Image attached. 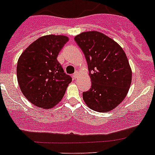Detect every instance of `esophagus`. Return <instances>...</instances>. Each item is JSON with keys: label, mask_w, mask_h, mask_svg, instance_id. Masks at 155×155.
Masks as SVG:
<instances>
[{"label": "esophagus", "mask_w": 155, "mask_h": 155, "mask_svg": "<svg viewBox=\"0 0 155 155\" xmlns=\"http://www.w3.org/2000/svg\"><path fill=\"white\" fill-rule=\"evenodd\" d=\"M73 76L75 78V79H76V78L78 77V72H76V73H75L74 74H73Z\"/></svg>", "instance_id": "34e87169"}]
</instances>
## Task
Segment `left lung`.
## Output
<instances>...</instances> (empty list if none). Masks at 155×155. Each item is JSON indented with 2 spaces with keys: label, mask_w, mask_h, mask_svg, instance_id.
I'll use <instances>...</instances> for the list:
<instances>
[{
  "label": "left lung",
  "mask_w": 155,
  "mask_h": 155,
  "mask_svg": "<svg viewBox=\"0 0 155 155\" xmlns=\"http://www.w3.org/2000/svg\"><path fill=\"white\" fill-rule=\"evenodd\" d=\"M86 58L91 87L83 92V101L92 110L107 112L124 100L132 82V70L123 48L99 31L75 37Z\"/></svg>",
  "instance_id": "1"
}]
</instances>
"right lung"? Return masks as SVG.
Segmentation results:
<instances>
[{"mask_svg": "<svg viewBox=\"0 0 155 155\" xmlns=\"http://www.w3.org/2000/svg\"><path fill=\"white\" fill-rule=\"evenodd\" d=\"M69 40L64 35L43 36L21 53L17 63V80L26 99L37 107L51 109L61 102L72 82L57 58Z\"/></svg>", "mask_w": 155, "mask_h": 155, "instance_id": "obj_1", "label": "right lung"}]
</instances>
